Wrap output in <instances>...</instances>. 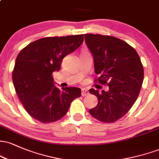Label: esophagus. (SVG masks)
I'll return each instance as SVG.
<instances>
[{
    "label": "esophagus",
    "instance_id": "1",
    "mask_svg": "<svg viewBox=\"0 0 159 159\" xmlns=\"http://www.w3.org/2000/svg\"><path fill=\"white\" fill-rule=\"evenodd\" d=\"M89 94V91L87 90V89L83 88L81 90V96H86Z\"/></svg>",
    "mask_w": 159,
    "mask_h": 159
}]
</instances>
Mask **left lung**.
Instances as JSON below:
<instances>
[{"mask_svg":"<svg viewBox=\"0 0 159 159\" xmlns=\"http://www.w3.org/2000/svg\"><path fill=\"white\" fill-rule=\"evenodd\" d=\"M85 43L93 57L98 81L106 84L107 91L90 89L98 105L90 109L91 116L103 123L117 121L135 102L143 81V67L134 48L110 36L85 34Z\"/></svg>","mask_w":159,"mask_h":159,"instance_id":"8db88e82","label":"left lung"}]
</instances>
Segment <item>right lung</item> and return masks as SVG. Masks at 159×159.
<instances>
[{
  "mask_svg": "<svg viewBox=\"0 0 159 159\" xmlns=\"http://www.w3.org/2000/svg\"><path fill=\"white\" fill-rule=\"evenodd\" d=\"M84 35L46 37L33 42L16 57L12 72L16 92L33 118L48 123L57 121L69 111L78 87L55 86L52 73L61 69L63 58L82 44Z\"/></svg>",
  "mask_w": 159,
  "mask_h": 159,
  "instance_id": "right-lung-1",
  "label": "right lung"
}]
</instances>
